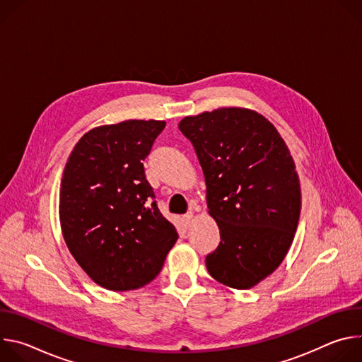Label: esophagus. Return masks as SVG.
Instances as JSON below:
<instances>
[{
	"instance_id": "1",
	"label": "esophagus",
	"mask_w": 362,
	"mask_h": 362,
	"mask_svg": "<svg viewBox=\"0 0 362 362\" xmlns=\"http://www.w3.org/2000/svg\"><path fill=\"white\" fill-rule=\"evenodd\" d=\"M192 219H193V215H192V214H187V215H185V216L182 218V221H183V225H185V226H189V225H190V222H192Z\"/></svg>"
}]
</instances>
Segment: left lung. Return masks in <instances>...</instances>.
Wrapping results in <instances>:
<instances>
[{"label":"left lung","instance_id":"1","mask_svg":"<svg viewBox=\"0 0 362 362\" xmlns=\"http://www.w3.org/2000/svg\"><path fill=\"white\" fill-rule=\"evenodd\" d=\"M206 182L208 212L221 230L206 268L218 282L250 289L269 276L292 245L300 185L276 127L245 107H219L179 123Z\"/></svg>","mask_w":362,"mask_h":362}]
</instances>
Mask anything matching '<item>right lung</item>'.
Listing matches in <instances>:
<instances>
[{
	"label": "right lung",
	"instance_id": "obj_1",
	"mask_svg": "<svg viewBox=\"0 0 362 362\" xmlns=\"http://www.w3.org/2000/svg\"><path fill=\"white\" fill-rule=\"evenodd\" d=\"M163 120H124L88 130L67 159L59 215L66 245L101 288L123 292L156 278L177 240L160 214L143 160Z\"/></svg>",
	"mask_w": 362,
	"mask_h": 362
}]
</instances>
